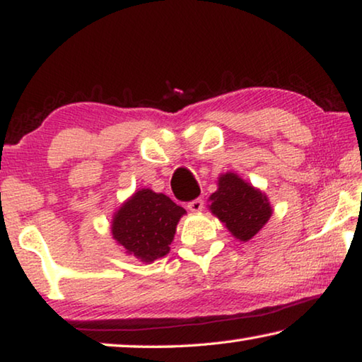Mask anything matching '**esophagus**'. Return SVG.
<instances>
[{"label": "esophagus", "instance_id": "1", "mask_svg": "<svg viewBox=\"0 0 362 362\" xmlns=\"http://www.w3.org/2000/svg\"><path fill=\"white\" fill-rule=\"evenodd\" d=\"M187 207H188V209L192 211V212H199V211H203V207H204V199H203V198H196V199H193V201H189Z\"/></svg>", "mask_w": 362, "mask_h": 362}]
</instances>
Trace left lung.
Masks as SVG:
<instances>
[{
	"label": "left lung",
	"mask_w": 362,
	"mask_h": 362,
	"mask_svg": "<svg viewBox=\"0 0 362 362\" xmlns=\"http://www.w3.org/2000/svg\"><path fill=\"white\" fill-rule=\"evenodd\" d=\"M211 201V211L241 241L257 235L272 216L267 196L235 174L220 177L218 189L212 193Z\"/></svg>",
	"instance_id": "1"
}]
</instances>
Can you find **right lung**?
Returning <instances> with one entry per match:
<instances>
[{
  "instance_id": "right-lung-1",
  "label": "right lung",
  "mask_w": 362,
  "mask_h": 362,
  "mask_svg": "<svg viewBox=\"0 0 362 362\" xmlns=\"http://www.w3.org/2000/svg\"><path fill=\"white\" fill-rule=\"evenodd\" d=\"M185 209L163 193L140 189L116 212L113 238L127 252L153 262L169 252L175 226Z\"/></svg>"
}]
</instances>
